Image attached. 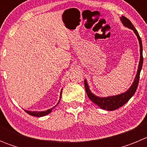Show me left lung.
Segmentation results:
<instances>
[{
    "label": "left lung",
    "mask_w": 147,
    "mask_h": 147,
    "mask_svg": "<svg viewBox=\"0 0 147 147\" xmlns=\"http://www.w3.org/2000/svg\"><path fill=\"white\" fill-rule=\"evenodd\" d=\"M121 23H123V25L125 27L130 28V29L133 30L134 33L136 34V36L138 37V42H139L140 45V61L139 64H138V67L137 74H136V78H135L134 82L132 83V85H131L130 88L128 89V90L124 93H121L119 95H116V96H107V97H99L97 96H95L90 90L88 87V84L87 82V80H85V90H86L87 95L89 97V98L91 100L93 103L97 105L100 108L103 109V110H115L116 109L119 108L121 106L127 103L128 101L131 98V97L134 95L136 93V90H137L138 85V82H139L140 78V73H141V68H142L143 65V47H142V42H141V39L140 37L138 32H137V30L135 28L134 26L132 25V23H131L130 20L129 19H127L126 17L121 16Z\"/></svg>",
    "instance_id": "left-lung-1"
}]
</instances>
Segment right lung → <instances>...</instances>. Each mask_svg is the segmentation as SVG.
I'll return each mask as SVG.
<instances>
[{
  "label": "right lung",
  "mask_w": 147,
  "mask_h": 147,
  "mask_svg": "<svg viewBox=\"0 0 147 147\" xmlns=\"http://www.w3.org/2000/svg\"><path fill=\"white\" fill-rule=\"evenodd\" d=\"M61 96H62V91H61V93H60V98H61ZM59 101H60V99H59ZM59 102H58V103H59ZM54 108V107H52V108L49 109V110H45V111H28V110H26V112L28 114H29V115H33V116L41 117V116H45V115L50 113L51 112V110H52Z\"/></svg>",
  "instance_id": "add662e5"
}]
</instances>
